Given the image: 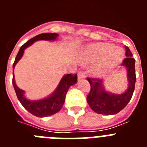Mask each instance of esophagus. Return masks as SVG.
Wrapping results in <instances>:
<instances>
[{"instance_id":"34e87169","label":"esophagus","mask_w":147,"mask_h":147,"mask_svg":"<svg viewBox=\"0 0 147 147\" xmlns=\"http://www.w3.org/2000/svg\"><path fill=\"white\" fill-rule=\"evenodd\" d=\"M85 77V73L82 72V71H80V72L78 74V80H82V79H84Z\"/></svg>"}]
</instances>
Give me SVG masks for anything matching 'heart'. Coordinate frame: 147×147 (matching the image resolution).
Wrapping results in <instances>:
<instances>
[{
	"label": "heart",
	"instance_id": "heart-1",
	"mask_svg": "<svg viewBox=\"0 0 147 147\" xmlns=\"http://www.w3.org/2000/svg\"><path fill=\"white\" fill-rule=\"evenodd\" d=\"M124 52L121 48L115 47L114 45L107 42H96L88 45L81 53V60L83 63L98 64L94 69L98 76L107 73L117 66L123 60Z\"/></svg>",
	"mask_w": 147,
	"mask_h": 147
}]
</instances>
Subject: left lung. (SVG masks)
<instances>
[{"instance_id":"8db88e82","label":"left lung","mask_w":147,"mask_h":147,"mask_svg":"<svg viewBox=\"0 0 147 147\" xmlns=\"http://www.w3.org/2000/svg\"><path fill=\"white\" fill-rule=\"evenodd\" d=\"M126 57L122 65L127 71L128 88L121 94L110 93L104 88V81L97 78H87L90 85V90L87 96V102L90 108L98 114L114 115L123 110L129 103L135 90L136 76L135 62L129 49L126 46Z\"/></svg>"}]
</instances>
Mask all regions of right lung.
<instances>
[{"label": "right lung", "instance_id": "1", "mask_svg": "<svg viewBox=\"0 0 147 147\" xmlns=\"http://www.w3.org/2000/svg\"><path fill=\"white\" fill-rule=\"evenodd\" d=\"M58 36L59 35L57 33H44L40 34L35 36L33 38L30 39L20 47V50L17 54L15 62L13 63L12 85L15 88L17 97L23 107L28 110L30 113H32V115L37 117H47L59 112L64 105L66 93L68 90V88L71 85H75L77 82V75L71 74L65 75L61 79L59 85L57 87L55 90L49 96L42 98V99L32 101L26 98L24 96V93H25L24 90L17 86L15 81V76H14V68L18 61L22 58L24 50L27 47L38 40H48V41L53 40L54 41L57 38Z\"/></svg>", "mask_w": 147, "mask_h": 147}]
</instances>
